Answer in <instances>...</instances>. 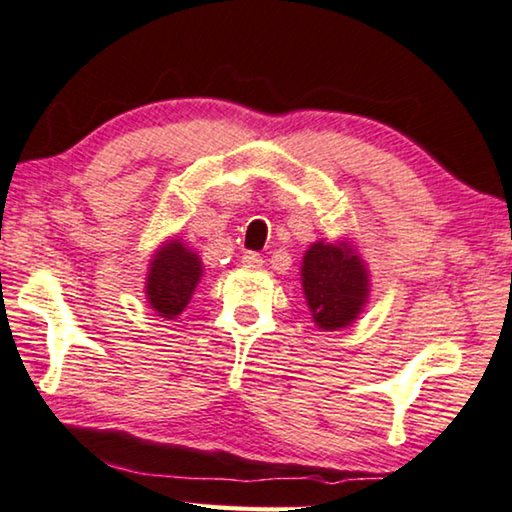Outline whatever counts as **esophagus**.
Masks as SVG:
<instances>
[{
	"label": "esophagus",
	"instance_id": "1",
	"mask_svg": "<svg viewBox=\"0 0 512 512\" xmlns=\"http://www.w3.org/2000/svg\"><path fill=\"white\" fill-rule=\"evenodd\" d=\"M241 264L245 269H250V271H257V269H262V264H264V260L260 255H257V252H245V255L241 257Z\"/></svg>",
	"mask_w": 512,
	"mask_h": 512
}]
</instances>
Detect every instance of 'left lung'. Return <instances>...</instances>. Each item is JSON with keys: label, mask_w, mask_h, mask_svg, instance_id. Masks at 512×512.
Returning <instances> with one entry per match:
<instances>
[{"label": "left lung", "mask_w": 512, "mask_h": 512, "mask_svg": "<svg viewBox=\"0 0 512 512\" xmlns=\"http://www.w3.org/2000/svg\"><path fill=\"white\" fill-rule=\"evenodd\" d=\"M302 290L318 330L356 323L370 299V269L349 238L316 241L302 257Z\"/></svg>", "instance_id": "left-lung-1"}]
</instances>
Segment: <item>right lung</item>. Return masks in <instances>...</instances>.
I'll list each match as a JSON object with an SVG mask.
<instances>
[{"instance_id": "obj_1", "label": "right lung", "mask_w": 512, "mask_h": 512, "mask_svg": "<svg viewBox=\"0 0 512 512\" xmlns=\"http://www.w3.org/2000/svg\"><path fill=\"white\" fill-rule=\"evenodd\" d=\"M203 276L199 252L182 243V238L170 236L154 250L145 278V297L156 316L175 320L187 309L196 285Z\"/></svg>"}]
</instances>
